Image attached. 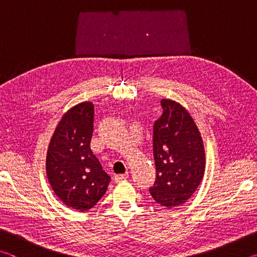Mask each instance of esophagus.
Listing matches in <instances>:
<instances>
[{
	"label": "esophagus",
	"instance_id": "esophagus-1",
	"mask_svg": "<svg viewBox=\"0 0 257 257\" xmlns=\"http://www.w3.org/2000/svg\"><path fill=\"white\" fill-rule=\"evenodd\" d=\"M127 178H128V173H124V175H116V176H114V181L120 182L122 180H125Z\"/></svg>",
	"mask_w": 257,
	"mask_h": 257
}]
</instances>
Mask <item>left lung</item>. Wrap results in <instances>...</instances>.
Listing matches in <instances>:
<instances>
[{
    "label": "left lung",
    "mask_w": 257,
    "mask_h": 257,
    "mask_svg": "<svg viewBox=\"0 0 257 257\" xmlns=\"http://www.w3.org/2000/svg\"><path fill=\"white\" fill-rule=\"evenodd\" d=\"M163 113L153 124L155 181L150 193L162 206L184 204L201 184L205 168L203 141L185 107L162 99Z\"/></svg>",
    "instance_id": "obj_1"
}]
</instances>
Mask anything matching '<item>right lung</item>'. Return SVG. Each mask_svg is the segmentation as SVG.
<instances>
[{
    "label": "right lung",
    "mask_w": 257,
    "mask_h": 257,
    "mask_svg": "<svg viewBox=\"0 0 257 257\" xmlns=\"http://www.w3.org/2000/svg\"><path fill=\"white\" fill-rule=\"evenodd\" d=\"M94 105L84 102L70 108L55 128L46 156V175L56 196L67 206L84 212L105 194L111 178L90 150Z\"/></svg>",
    "instance_id": "right-lung-1"
}]
</instances>
